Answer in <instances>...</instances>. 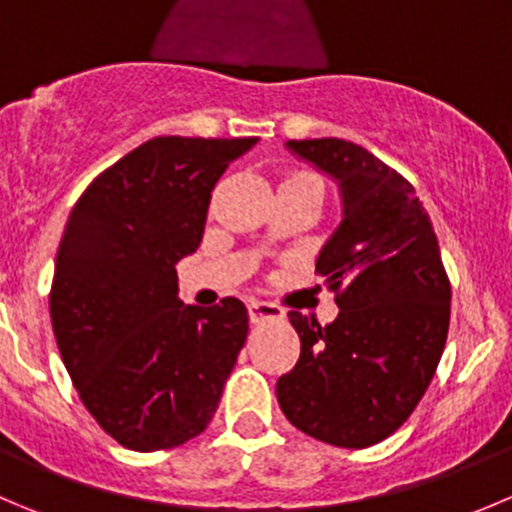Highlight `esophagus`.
<instances>
[{"instance_id": "1", "label": "esophagus", "mask_w": 512, "mask_h": 512, "mask_svg": "<svg viewBox=\"0 0 512 512\" xmlns=\"http://www.w3.org/2000/svg\"><path fill=\"white\" fill-rule=\"evenodd\" d=\"M247 310H250V320L255 322V325L267 320H282V317H285V310H282L280 305H275V302L250 300L247 302Z\"/></svg>"}]
</instances>
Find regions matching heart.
Instances as JSON below:
<instances>
[{
	"instance_id": "b5f03b06",
	"label": "heart",
	"mask_w": 512,
	"mask_h": 512,
	"mask_svg": "<svg viewBox=\"0 0 512 512\" xmlns=\"http://www.w3.org/2000/svg\"><path fill=\"white\" fill-rule=\"evenodd\" d=\"M295 175H305V172H295Z\"/></svg>"
}]
</instances>
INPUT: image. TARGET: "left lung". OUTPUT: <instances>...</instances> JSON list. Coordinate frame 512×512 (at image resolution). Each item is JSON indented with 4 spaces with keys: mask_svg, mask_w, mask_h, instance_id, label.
I'll list each match as a JSON object with an SVG mask.
<instances>
[{
    "mask_svg": "<svg viewBox=\"0 0 512 512\" xmlns=\"http://www.w3.org/2000/svg\"><path fill=\"white\" fill-rule=\"evenodd\" d=\"M340 180L345 220L317 257L340 315L322 327L290 312L300 360L277 380L285 418L337 448H370L423 400L450 327V277L415 187L355 142L290 140Z\"/></svg>",
    "mask_w": 512,
    "mask_h": 512,
    "instance_id": "left-lung-1",
    "label": "left lung"
}]
</instances>
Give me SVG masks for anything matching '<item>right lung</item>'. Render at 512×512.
<instances>
[{
	"label": "right lung",
	"instance_id": "add662e5",
	"mask_svg": "<svg viewBox=\"0 0 512 512\" xmlns=\"http://www.w3.org/2000/svg\"><path fill=\"white\" fill-rule=\"evenodd\" d=\"M257 137H152L99 172L74 205L54 262L59 355L99 428L140 453L210 425L247 340L237 297H177V262L200 247L212 190Z\"/></svg>",
	"mask_w": 512,
	"mask_h": 512
}]
</instances>
